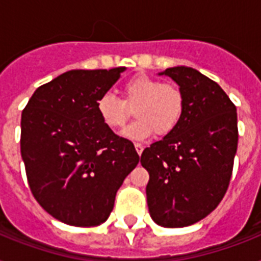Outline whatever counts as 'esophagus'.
Returning a JSON list of instances; mask_svg holds the SVG:
<instances>
[{"label":"esophagus","instance_id":"34e87169","mask_svg":"<svg viewBox=\"0 0 261 261\" xmlns=\"http://www.w3.org/2000/svg\"><path fill=\"white\" fill-rule=\"evenodd\" d=\"M134 146H135V150H137V153H138L139 155L142 154V151H143V146H142V145H141V143H135Z\"/></svg>","mask_w":261,"mask_h":261}]
</instances>
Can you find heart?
Returning <instances> with one entry per match:
<instances>
[{
  "instance_id": "obj_1",
  "label": "heart",
  "mask_w": 261,
  "mask_h": 261,
  "mask_svg": "<svg viewBox=\"0 0 261 261\" xmlns=\"http://www.w3.org/2000/svg\"><path fill=\"white\" fill-rule=\"evenodd\" d=\"M123 100L106 93L96 101V111L110 130L122 128L134 110L135 120L123 130L128 139H146L154 133L164 137L178 126L184 114V94L171 83L138 74L122 85Z\"/></svg>"
}]
</instances>
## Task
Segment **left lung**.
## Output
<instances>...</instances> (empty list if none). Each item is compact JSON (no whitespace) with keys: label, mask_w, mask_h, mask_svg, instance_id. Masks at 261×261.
I'll return each instance as SVG.
<instances>
[{"label":"left lung","mask_w":261,"mask_h":261,"mask_svg":"<svg viewBox=\"0 0 261 261\" xmlns=\"http://www.w3.org/2000/svg\"><path fill=\"white\" fill-rule=\"evenodd\" d=\"M184 94L178 126L141 155L146 196L157 225L184 227L215 210L226 194L239 142L237 110L218 84L192 67H169Z\"/></svg>","instance_id":"1"}]
</instances>
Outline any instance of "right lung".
Returning a JSON list of instances; mask_svg holds the SVG:
<instances>
[{
  "instance_id": "add662e5",
  "label": "right lung",
  "mask_w": 261,
  "mask_h": 261,
  "mask_svg": "<svg viewBox=\"0 0 261 261\" xmlns=\"http://www.w3.org/2000/svg\"><path fill=\"white\" fill-rule=\"evenodd\" d=\"M124 67L70 70L39 87L21 114V157L31 192L55 219L97 226L139 163L131 141L101 122L96 101Z\"/></svg>"
}]
</instances>
